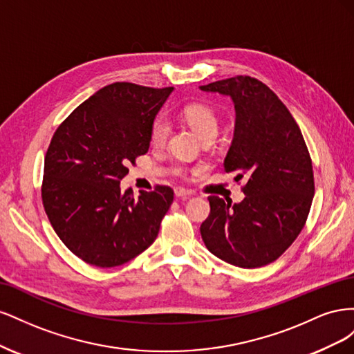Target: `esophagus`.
Masks as SVG:
<instances>
[{"instance_id":"1","label":"esophagus","mask_w":354,"mask_h":354,"mask_svg":"<svg viewBox=\"0 0 354 354\" xmlns=\"http://www.w3.org/2000/svg\"><path fill=\"white\" fill-rule=\"evenodd\" d=\"M174 194H176V196L180 198V199H187V198L192 195V192H190V190H186V189H183V187H176V189H174Z\"/></svg>"}]
</instances>
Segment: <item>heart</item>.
<instances>
[{"label": "heart", "mask_w": 354, "mask_h": 354, "mask_svg": "<svg viewBox=\"0 0 354 354\" xmlns=\"http://www.w3.org/2000/svg\"><path fill=\"white\" fill-rule=\"evenodd\" d=\"M183 116L187 124L194 128L202 138L216 137L218 133V118L211 108L205 104H190L183 109ZM169 133V124L164 115H158L151 125V142L162 145ZM176 174H183V169L176 168Z\"/></svg>", "instance_id": "heart-1"}]
</instances>
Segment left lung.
Segmentation results:
<instances>
[{
  "mask_svg": "<svg viewBox=\"0 0 354 354\" xmlns=\"http://www.w3.org/2000/svg\"><path fill=\"white\" fill-rule=\"evenodd\" d=\"M199 88L232 99L236 120L224 169L236 173V181L245 180L239 203L208 198L211 212L201 226L202 241L211 254L242 269L270 264L303 230L315 195L301 130L259 80L239 75Z\"/></svg>",
  "mask_w": 354,
  "mask_h": 354,
  "instance_id": "8db88e82",
  "label": "left lung"
}]
</instances>
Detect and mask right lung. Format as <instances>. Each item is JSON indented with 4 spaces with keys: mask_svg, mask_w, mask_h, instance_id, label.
Listing matches in <instances>:
<instances>
[{
    "mask_svg": "<svg viewBox=\"0 0 354 354\" xmlns=\"http://www.w3.org/2000/svg\"><path fill=\"white\" fill-rule=\"evenodd\" d=\"M173 87L113 82L81 103L53 136L41 196L69 251L95 267L133 260L153 243L174 199L168 186L121 190L128 164L151 145V125Z\"/></svg>",
    "mask_w": 354,
    "mask_h": 354,
    "instance_id": "add662e5",
    "label": "right lung"
}]
</instances>
